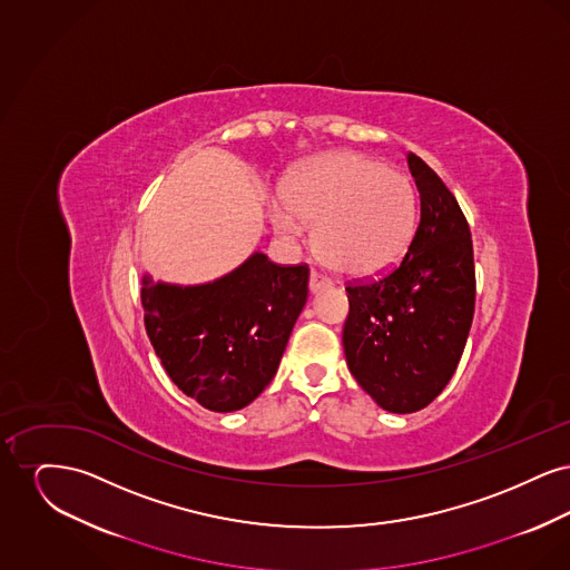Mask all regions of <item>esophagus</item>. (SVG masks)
<instances>
[{
    "label": "esophagus",
    "instance_id": "esophagus-1",
    "mask_svg": "<svg viewBox=\"0 0 570 570\" xmlns=\"http://www.w3.org/2000/svg\"><path fill=\"white\" fill-rule=\"evenodd\" d=\"M325 286H328V277H325L323 273L312 272V275H309V291L316 293V291H321Z\"/></svg>",
    "mask_w": 570,
    "mask_h": 570
}]
</instances>
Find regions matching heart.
Segmentation results:
<instances>
[{"mask_svg":"<svg viewBox=\"0 0 570 570\" xmlns=\"http://www.w3.org/2000/svg\"><path fill=\"white\" fill-rule=\"evenodd\" d=\"M273 209L275 228L297 239L316 222L314 247L348 275H379L404 256L419 214L414 184L404 173L353 154H326L293 170Z\"/></svg>","mask_w":570,"mask_h":570,"instance_id":"heart-1","label":"heart"}]
</instances>
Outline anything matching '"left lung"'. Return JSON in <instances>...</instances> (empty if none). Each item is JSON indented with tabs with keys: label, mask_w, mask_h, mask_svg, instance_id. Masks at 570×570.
I'll list each match as a JSON object with an SVG mask.
<instances>
[{
	"label": "left lung",
	"mask_w": 570,
	"mask_h": 570,
	"mask_svg": "<svg viewBox=\"0 0 570 570\" xmlns=\"http://www.w3.org/2000/svg\"><path fill=\"white\" fill-rule=\"evenodd\" d=\"M421 216L402 261L346 284L344 353L376 404L406 414L432 404L460 363L476 297L474 252L458 198L407 151Z\"/></svg>",
	"instance_id": "obj_1"
}]
</instances>
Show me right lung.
I'll return each mask as SVG.
<instances>
[{"instance_id":"1","label":"right lung","mask_w":570,"mask_h":570,"mask_svg":"<svg viewBox=\"0 0 570 570\" xmlns=\"http://www.w3.org/2000/svg\"><path fill=\"white\" fill-rule=\"evenodd\" d=\"M309 267L254 254L214 284L177 288L142 279L149 342L168 379L214 412L254 402L272 382L307 301Z\"/></svg>"}]
</instances>
